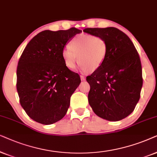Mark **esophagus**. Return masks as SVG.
<instances>
[{"label": "esophagus", "instance_id": "obj_1", "mask_svg": "<svg viewBox=\"0 0 157 157\" xmlns=\"http://www.w3.org/2000/svg\"><path fill=\"white\" fill-rule=\"evenodd\" d=\"M80 79H81V80H82V81L85 80V77L83 76V75H80Z\"/></svg>", "mask_w": 157, "mask_h": 157}]
</instances>
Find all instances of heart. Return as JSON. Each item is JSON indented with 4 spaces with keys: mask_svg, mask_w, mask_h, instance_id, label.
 <instances>
[{
    "mask_svg": "<svg viewBox=\"0 0 157 157\" xmlns=\"http://www.w3.org/2000/svg\"><path fill=\"white\" fill-rule=\"evenodd\" d=\"M108 54L107 42L105 39L91 34H80L72 39L70 46L62 51L65 65L74 69L78 59L83 71L94 72L103 65Z\"/></svg>",
    "mask_w": 157,
    "mask_h": 157,
    "instance_id": "heart-1",
    "label": "heart"
}]
</instances>
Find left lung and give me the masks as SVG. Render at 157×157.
Returning a JSON list of instances; mask_svg holds the SVG:
<instances>
[{"instance_id": "1", "label": "left lung", "mask_w": 157, "mask_h": 157, "mask_svg": "<svg viewBox=\"0 0 157 157\" xmlns=\"http://www.w3.org/2000/svg\"><path fill=\"white\" fill-rule=\"evenodd\" d=\"M83 31L104 39L108 46L103 65L86 78L90 86V105L100 118L122 120L134 110L143 85L137 50L126 33L114 27L87 28Z\"/></svg>"}]
</instances>
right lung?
<instances>
[{
    "mask_svg": "<svg viewBox=\"0 0 157 157\" xmlns=\"http://www.w3.org/2000/svg\"><path fill=\"white\" fill-rule=\"evenodd\" d=\"M76 28L39 33L26 45L18 63L16 88L21 105L39 124L50 125L67 113L70 97L81 82L65 65L62 51Z\"/></svg>",
    "mask_w": 157,
    "mask_h": 157,
    "instance_id": "obj_1",
    "label": "right lung"
}]
</instances>
